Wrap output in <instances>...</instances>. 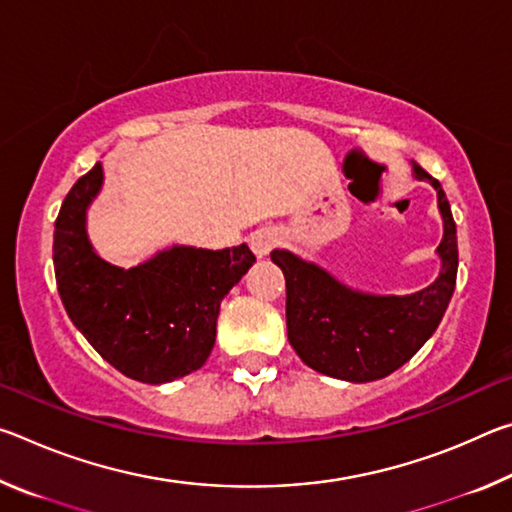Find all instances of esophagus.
Segmentation results:
<instances>
[{
    "label": "esophagus",
    "mask_w": 512,
    "mask_h": 512,
    "mask_svg": "<svg viewBox=\"0 0 512 512\" xmlns=\"http://www.w3.org/2000/svg\"><path fill=\"white\" fill-rule=\"evenodd\" d=\"M248 241H250V248H253V253L257 257H266L277 246L280 237H277V232L273 228H259V230L253 232V235H250Z\"/></svg>",
    "instance_id": "34e87169"
}]
</instances>
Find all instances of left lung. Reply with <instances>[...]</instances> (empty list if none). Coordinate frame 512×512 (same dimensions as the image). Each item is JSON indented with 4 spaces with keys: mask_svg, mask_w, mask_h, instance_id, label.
<instances>
[{
    "mask_svg": "<svg viewBox=\"0 0 512 512\" xmlns=\"http://www.w3.org/2000/svg\"><path fill=\"white\" fill-rule=\"evenodd\" d=\"M413 176L436 189L443 216V241L436 248L440 273L429 287L409 296H377L348 287L291 250L271 253L287 280L289 343L316 372L354 384L391 375L429 341L445 316L458 271L456 223L438 180L415 162Z\"/></svg>",
    "mask_w": 512,
    "mask_h": 512,
    "instance_id": "1",
    "label": "left lung"
}]
</instances>
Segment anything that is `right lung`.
Masks as SVG:
<instances>
[{"label":"right lung","instance_id":"add662e5","mask_svg":"<svg viewBox=\"0 0 512 512\" xmlns=\"http://www.w3.org/2000/svg\"><path fill=\"white\" fill-rule=\"evenodd\" d=\"M103 187L97 162L76 180L54 230L60 300L76 329L110 366L142 384H167L203 366L216 339L221 300L248 273L246 244L207 250L171 246L121 268L88 237V210Z\"/></svg>","mask_w":512,"mask_h":512}]
</instances>
